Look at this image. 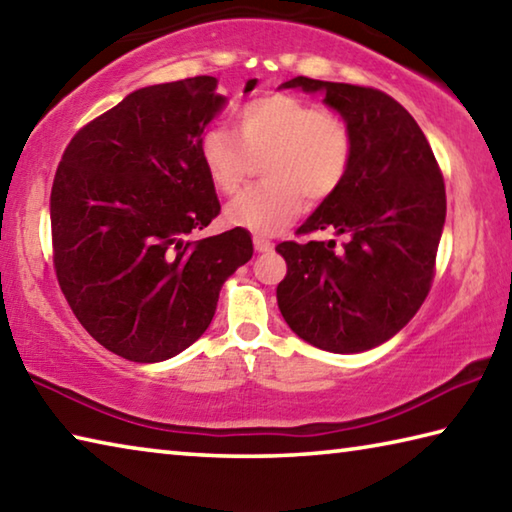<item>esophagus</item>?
Returning <instances> with one entry per match:
<instances>
[{"mask_svg":"<svg viewBox=\"0 0 512 512\" xmlns=\"http://www.w3.org/2000/svg\"><path fill=\"white\" fill-rule=\"evenodd\" d=\"M254 247H256V251H270L272 249V242L267 240V238H263V236H254Z\"/></svg>","mask_w":512,"mask_h":512,"instance_id":"esophagus-1","label":"esophagus"}]
</instances>
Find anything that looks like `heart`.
I'll return each mask as SVG.
<instances>
[{"mask_svg":"<svg viewBox=\"0 0 512 512\" xmlns=\"http://www.w3.org/2000/svg\"><path fill=\"white\" fill-rule=\"evenodd\" d=\"M236 136L206 128L197 152L206 177L222 195H238L263 164L265 182L229 204L227 220L256 233H274L303 209L321 204L351 173L355 137L342 114L292 94H265L233 112Z\"/></svg>","mask_w":512,"mask_h":512,"instance_id":"heart-1","label":"heart"}]
</instances>
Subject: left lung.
<instances>
[{
	"instance_id": "left-lung-1",
	"label": "left lung",
	"mask_w": 512,
	"mask_h": 512,
	"mask_svg": "<svg viewBox=\"0 0 512 512\" xmlns=\"http://www.w3.org/2000/svg\"><path fill=\"white\" fill-rule=\"evenodd\" d=\"M283 87L326 92L351 123L355 152L342 188L297 229L344 233V249L335 240L276 245L288 263L276 288L281 315L324 351H369L405 328L432 290L447 209L441 166L414 116L380 89L306 76Z\"/></svg>"
}]
</instances>
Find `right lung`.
Listing matches in <instances>:
<instances>
[{
    "label": "right lung",
    "instance_id": "1",
    "mask_svg": "<svg viewBox=\"0 0 512 512\" xmlns=\"http://www.w3.org/2000/svg\"><path fill=\"white\" fill-rule=\"evenodd\" d=\"M215 87L193 76L137 89L74 134L53 177L60 290L87 333L130 362L197 342L222 283L254 254L242 227L191 238L220 213L197 152L224 105Z\"/></svg>",
    "mask_w": 512,
    "mask_h": 512
}]
</instances>
